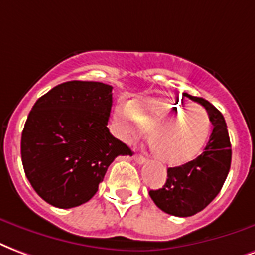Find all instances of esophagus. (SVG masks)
<instances>
[{"mask_svg":"<svg viewBox=\"0 0 255 255\" xmlns=\"http://www.w3.org/2000/svg\"><path fill=\"white\" fill-rule=\"evenodd\" d=\"M133 160H134L137 164H143V162H145V157L141 156V154H134V156H133Z\"/></svg>","mask_w":255,"mask_h":255,"instance_id":"esophagus-1","label":"esophagus"}]
</instances>
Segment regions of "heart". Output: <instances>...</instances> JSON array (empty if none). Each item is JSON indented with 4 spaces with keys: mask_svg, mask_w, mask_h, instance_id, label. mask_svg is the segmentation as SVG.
Here are the masks:
<instances>
[{
    "mask_svg": "<svg viewBox=\"0 0 255 255\" xmlns=\"http://www.w3.org/2000/svg\"><path fill=\"white\" fill-rule=\"evenodd\" d=\"M114 121L125 135L150 130L149 145L157 161L177 166L192 161L206 145L211 130L207 112L172 98L134 101L117 106Z\"/></svg>",
    "mask_w": 255,
    "mask_h": 255,
    "instance_id": "1",
    "label": "heart"
}]
</instances>
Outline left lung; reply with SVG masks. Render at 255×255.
<instances>
[{
	"instance_id": "left-lung-1",
	"label": "left lung",
	"mask_w": 255,
	"mask_h": 255,
	"mask_svg": "<svg viewBox=\"0 0 255 255\" xmlns=\"http://www.w3.org/2000/svg\"><path fill=\"white\" fill-rule=\"evenodd\" d=\"M207 110L212 124L204 152L184 165L168 168L165 184L150 189L157 207L175 216H192L207 207L221 192L231 165V143L222 113L203 98L187 95Z\"/></svg>"
}]
</instances>
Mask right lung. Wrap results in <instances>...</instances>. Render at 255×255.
Segmentation results:
<instances>
[{
    "label": "right lung",
    "mask_w": 255,
    "mask_h": 255,
    "mask_svg": "<svg viewBox=\"0 0 255 255\" xmlns=\"http://www.w3.org/2000/svg\"><path fill=\"white\" fill-rule=\"evenodd\" d=\"M113 87L71 80L36 101L21 135L30 185L53 207L72 208L97 193L109 165L131 154L107 129Z\"/></svg>",
    "instance_id": "1"
}]
</instances>
